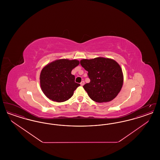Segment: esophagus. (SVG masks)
<instances>
[{
  "label": "esophagus",
  "mask_w": 160,
  "mask_h": 160,
  "mask_svg": "<svg viewBox=\"0 0 160 160\" xmlns=\"http://www.w3.org/2000/svg\"><path fill=\"white\" fill-rule=\"evenodd\" d=\"M84 84V82L82 81V82L80 83V85H81V86H83Z\"/></svg>",
  "instance_id": "obj_1"
}]
</instances>
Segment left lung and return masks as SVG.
<instances>
[{
  "instance_id": "obj_1",
  "label": "left lung",
  "mask_w": 160,
  "mask_h": 160,
  "mask_svg": "<svg viewBox=\"0 0 160 160\" xmlns=\"http://www.w3.org/2000/svg\"><path fill=\"white\" fill-rule=\"evenodd\" d=\"M80 64L91 80L83 88L93 101L106 102L112 101L121 91L123 77L122 69L116 61L104 58L82 59Z\"/></svg>"
}]
</instances>
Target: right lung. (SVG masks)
I'll return each mask as SVG.
<instances>
[{
	"label": "right lung",
	"mask_w": 160,
	"mask_h": 160,
	"mask_svg": "<svg viewBox=\"0 0 160 160\" xmlns=\"http://www.w3.org/2000/svg\"><path fill=\"white\" fill-rule=\"evenodd\" d=\"M79 64L77 60L59 59L47 65L40 74L41 88L46 97L56 102L69 99L80 84L75 82L72 69Z\"/></svg>",
	"instance_id": "1"
}]
</instances>
